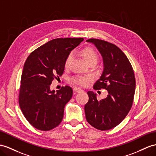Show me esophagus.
<instances>
[{"label": "esophagus", "mask_w": 156, "mask_h": 156, "mask_svg": "<svg viewBox=\"0 0 156 156\" xmlns=\"http://www.w3.org/2000/svg\"><path fill=\"white\" fill-rule=\"evenodd\" d=\"M74 90L76 91V92H77V93H79V92H81V91H83V90L82 88H80V87H74Z\"/></svg>", "instance_id": "1"}]
</instances>
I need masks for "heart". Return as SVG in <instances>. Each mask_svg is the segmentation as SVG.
<instances>
[{
  "instance_id": "obj_1",
  "label": "heart",
  "mask_w": 156,
  "mask_h": 156,
  "mask_svg": "<svg viewBox=\"0 0 156 156\" xmlns=\"http://www.w3.org/2000/svg\"><path fill=\"white\" fill-rule=\"evenodd\" d=\"M81 53L83 58H84L85 61L87 63H89L91 61H95L97 62V60L98 58V55L97 52L93 48L87 47L83 48L82 50ZM73 54L70 53L66 57L65 61V68L69 67L70 64L73 60ZM91 79V76L90 75L86 76H76L71 78V80L74 83H76L78 84H80L81 86H85L87 84V82Z\"/></svg>"
}]
</instances>
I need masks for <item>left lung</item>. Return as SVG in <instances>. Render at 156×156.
Returning <instances> with one entry per match:
<instances>
[{"instance_id":"1","label":"left lung","mask_w":156,"mask_h":156,"mask_svg":"<svg viewBox=\"0 0 156 156\" xmlns=\"http://www.w3.org/2000/svg\"><path fill=\"white\" fill-rule=\"evenodd\" d=\"M86 41L94 44L103 61V71L94 89H105L108 95L99 101L96 94L87 91L89 100L84 106L86 118L95 129L109 130L123 121L133 105L136 87L134 70L126 56L114 44L98 39Z\"/></svg>"}]
</instances>
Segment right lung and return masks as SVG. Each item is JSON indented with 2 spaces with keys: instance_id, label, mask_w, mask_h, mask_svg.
Masks as SVG:
<instances>
[{
  "instance_id": "right-lung-1",
  "label": "right lung",
  "mask_w": 156,
  "mask_h": 156,
  "mask_svg": "<svg viewBox=\"0 0 156 156\" xmlns=\"http://www.w3.org/2000/svg\"><path fill=\"white\" fill-rule=\"evenodd\" d=\"M83 38H57L34 51L25 62L20 87L19 105L22 112L35 129L47 131L61 122L64 109L73 96V89L62 87L55 92L50 86L61 76L65 61Z\"/></svg>"
}]
</instances>
